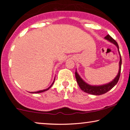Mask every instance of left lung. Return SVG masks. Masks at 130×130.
Wrapping results in <instances>:
<instances>
[{
    "label": "left lung",
    "mask_w": 130,
    "mask_h": 130,
    "mask_svg": "<svg viewBox=\"0 0 130 130\" xmlns=\"http://www.w3.org/2000/svg\"><path fill=\"white\" fill-rule=\"evenodd\" d=\"M105 39L106 40H108V41L111 42V43L114 44L118 48V51L120 54V63H119V70L118 73L117 74L116 77L114 78V79H113L112 81H111V82L106 83V84L102 85H90L88 83H87L86 82H85L82 79L80 76L79 74L77 73V70H76L75 72V76L76 80L79 85L80 88L82 90H83V92H86V93L91 94V95H101L102 94H104L106 93V92L109 91L112 88H113L115 85H117V83H118L120 77V73H121V64H122V60H121V54L120 53V50H119V47L117 42L110 36L109 35H107L105 37Z\"/></svg>",
    "instance_id": "obj_1"
}]
</instances>
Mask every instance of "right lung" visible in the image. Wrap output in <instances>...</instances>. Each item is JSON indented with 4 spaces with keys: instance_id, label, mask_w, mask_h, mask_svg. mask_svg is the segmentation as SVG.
I'll list each match as a JSON object with an SVG mask.
<instances>
[{
    "instance_id": "obj_1",
    "label": "right lung",
    "mask_w": 130,
    "mask_h": 130,
    "mask_svg": "<svg viewBox=\"0 0 130 130\" xmlns=\"http://www.w3.org/2000/svg\"><path fill=\"white\" fill-rule=\"evenodd\" d=\"M54 80H55V78H54V81H53V82L52 83V84H51V85H50V86L49 87V88H48L47 89H44V90H39V91H37V92H30V93H41V92H45V91H47V90H48L50 88H51V86H53V83H54Z\"/></svg>"
}]
</instances>
